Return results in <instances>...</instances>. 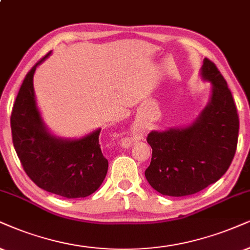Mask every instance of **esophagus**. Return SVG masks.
<instances>
[{"label":"esophagus","instance_id":"obj_1","mask_svg":"<svg viewBox=\"0 0 250 250\" xmlns=\"http://www.w3.org/2000/svg\"><path fill=\"white\" fill-rule=\"evenodd\" d=\"M128 142H129V141L127 140V141H125V142H123V143H125V144H127V143H128Z\"/></svg>","mask_w":250,"mask_h":250}]
</instances>
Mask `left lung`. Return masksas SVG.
<instances>
[{"label": "left lung", "instance_id": "1", "mask_svg": "<svg viewBox=\"0 0 250 250\" xmlns=\"http://www.w3.org/2000/svg\"><path fill=\"white\" fill-rule=\"evenodd\" d=\"M201 77L210 82L208 105L190 125L152 130V147L145 178L162 195L188 196L203 190L225 174L235 154L239 116L226 81L213 62L205 58Z\"/></svg>", "mask_w": 250, "mask_h": 250}]
</instances>
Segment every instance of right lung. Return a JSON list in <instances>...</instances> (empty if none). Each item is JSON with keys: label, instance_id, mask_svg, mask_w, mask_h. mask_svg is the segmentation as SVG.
Returning <instances> with one entry per match:
<instances>
[{"label": "right lung", "instance_id": "obj_1", "mask_svg": "<svg viewBox=\"0 0 250 250\" xmlns=\"http://www.w3.org/2000/svg\"><path fill=\"white\" fill-rule=\"evenodd\" d=\"M50 53L21 84L10 118L12 142L24 170L38 187L62 197H86L102 186L108 169L99 144L102 129L75 140L48 130L37 105L33 76Z\"/></svg>", "mask_w": 250, "mask_h": 250}]
</instances>
